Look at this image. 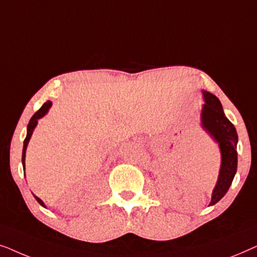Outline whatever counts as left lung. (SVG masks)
Returning <instances> with one entry per match:
<instances>
[{
  "mask_svg": "<svg viewBox=\"0 0 257 257\" xmlns=\"http://www.w3.org/2000/svg\"><path fill=\"white\" fill-rule=\"evenodd\" d=\"M206 103L203 104L201 112V121L203 128L219 143L221 150V170L219 180L213 191L212 201L209 205H215L220 201L229 189L237 168V133L235 126L224 115L222 105L216 96L203 91Z\"/></svg>",
  "mask_w": 257,
  "mask_h": 257,
  "instance_id": "1",
  "label": "left lung"
}]
</instances>
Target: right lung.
<instances>
[{
	"label": "right lung",
	"mask_w": 257,
	"mask_h": 257,
	"mask_svg": "<svg viewBox=\"0 0 257 257\" xmlns=\"http://www.w3.org/2000/svg\"><path fill=\"white\" fill-rule=\"evenodd\" d=\"M51 105H52V103H51L50 100L45 101V103H44L43 105H42V107L40 108V110H38V111L36 112V113H35V114L33 115V117H31L29 124H28V132H27V137H26V139H24V143H23V152H22V164H23V168H24V160H26V150H27L28 143H29V140H30V138H31V135H33V131H34L35 126L37 125V119H40V118L43 117V115H45V113H47V112L49 111V108L51 107ZM35 199L37 200L40 205L45 207L43 201H42V200H41L40 198H37V196H35Z\"/></svg>",
	"instance_id": "1"
}]
</instances>
